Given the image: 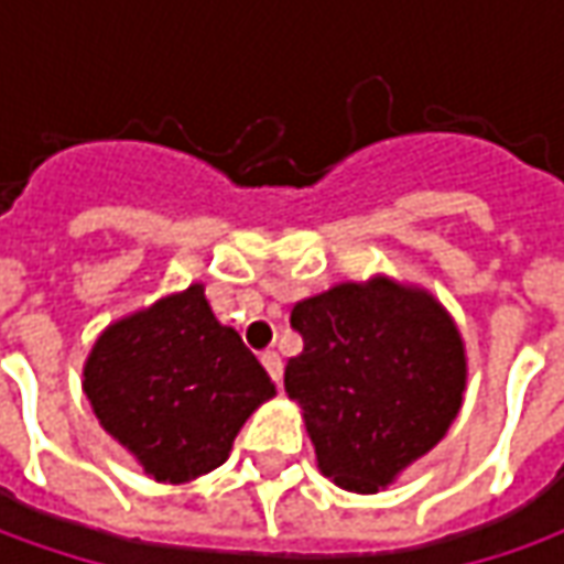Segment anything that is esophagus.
I'll use <instances>...</instances> for the list:
<instances>
[{
  "mask_svg": "<svg viewBox=\"0 0 564 564\" xmlns=\"http://www.w3.org/2000/svg\"><path fill=\"white\" fill-rule=\"evenodd\" d=\"M260 360H263V367H267V373L272 377V382H279V379H282V358H279L275 351H263Z\"/></svg>",
  "mask_w": 564,
  "mask_h": 564,
  "instance_id": "esophagus-1",
  "label": "esophagus"
}]
</instances>
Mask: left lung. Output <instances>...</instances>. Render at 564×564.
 <instances>
[{
  "label": "left lung",
  "instance_id": "1",
  "mask_svg": "<svg viewBox=\"0 0 564 564\" xmlns=\"http://www.w3.org/2000/svg\"><path fill=\"white\" fill-rule=\"evenodd\" d=\"M292 329L304 348L285 367V392L338 487L377 492L455 421L465 345L430 294L348 282L294 304Z\"/></svg>",
  "mask_w": 564,
  "mask_h": 564
}]
</instances>
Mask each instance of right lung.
I'll list each match as a JSON object with an SVG mask.
<instances>
[{
  "label": "right lung",
  "mask_w": 564,
  "mask_h": 564,
  "mask_svg": "<svg viewBox=\"0 0 564 564\" xmlns=\"http://www.w3.org/2000/svg\"><path fill=\"white\" fill-rule=\"evenodd\" d=\"M84 392L102 430L160 484L219 467L241 423L275 386L241 336L223 326L204 285L172 294L97 338Z\"/></svg>",
  "instance_id": "obj_1"
}]
</instances>
